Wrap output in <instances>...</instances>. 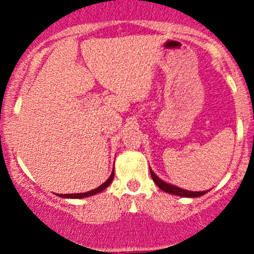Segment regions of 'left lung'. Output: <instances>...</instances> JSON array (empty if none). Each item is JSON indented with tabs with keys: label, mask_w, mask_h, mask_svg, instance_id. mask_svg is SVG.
Masks as SVG:
<instances>
[{
	"label": "left lung",
	"mask_w": 254,
	"mask_h": 254,
	"mask_svg": "<svg viewBox=\"0 0 254 254\" xmlns=\"http://www.w3.org/2000/svg\"><path fill=\"white\" fill-rule=\"evenodd\" d=\"M150 173H151V178H152V180L155 181V184L157 185L159 189H161L162 190H164V192L170 193V194L179 195V196H186V198H196V196H201V195L206 194V193L210 190H203V192H193V190H187L180 189V187L174 186V185L168 184V182H165L162 180V179H159L158 176L153 173V170L151 169V168H150Z\"/></svg>",
	"instance_id": "obj_1"
}]
</instances>
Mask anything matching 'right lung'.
<instances>
[{
  "mask_svg": "<svg viewBox=\"0 0 254 254\" xmlns=\"http://www.w3.org/2000/svg\"><path fill=\"white\" fill-rule=\"evenodd\" d=\"M113 179H114V169H113L112 174H110L109 178H108V180L95 190H89V192H85V193H70V194H59V193H56V195L61 196V198H70V199H81V198H86V196L95 195V194H97V193H101L102 190H104L105 189H107V187L112 184Z\"/></svg>",
  "mask_w": 254,
  "mask_h": 254,
  "instance_id": "add662e5",
  "label": "right lung"
}]
</instances>
